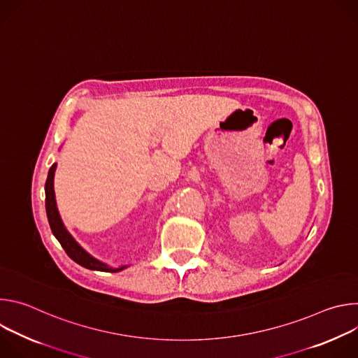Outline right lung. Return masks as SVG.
I'll list each match as a JSON object with an SVG mask.
<instances>
[{"mask_svg":"<svg viewBox=\"0 0 358 358\" xmlns=\"http://www.w3.org/2000/svg\"><path fill=\"white\" fill-rule=\"evenodd\" d=\"M57 163L52 164L49 169L48 178L45 182V208H46V217L49 221V227L52 229L54 236L59 241L68 257L75 261L78 265L90 269V271H100V272H120L126 269L127 266L122 268H112L108 264H103L101 261L96 259L89 252H86L76 239L69 234L66 227L62 222V218L59 215L58 207H57V199H55V189H54V177H55Z\"/></svg>","mask_w":358,"mask_h":358,"instance_id":"right-lung-1","label":"right lung"}]
</instances>
